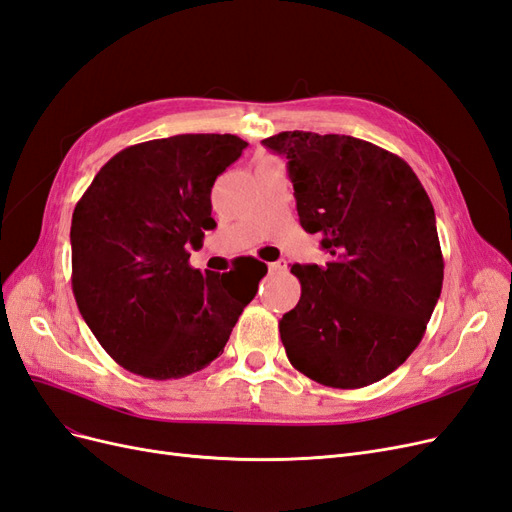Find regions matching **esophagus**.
<instances>
[{"label":"esophagus","mask_w":512,"mask_h":512,"mask_svg":"<svg viewBox=\"0 0 512 512\" xmlns=\"http://www.w3.org/2000/svg\"><path fill=\"white\" fill-rule=\"evenodd\" d=\"M269 269H271V271H286V269H288V260H277V262H271Z\"/></svg>","instance_id":"34e87169"}]
</instances>
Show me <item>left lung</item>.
<instances>
[{
	"instance_id": "left-lung-1",
	"label": "left lung",
	"mask_w": 512,
	"mask_h": 512,
	"mask_svg": "<svg viewBox=\"0 0 512 512\" xmlns=\"http://www.w3.org/2000/svg\"><path fill=\"white\" fill-rule=\"evenodd\" d=\"M299 222L327 265H292L301 299L280 320L288 361L333 389H361L421 344L444 280L436 213L395 153L344 134L280 132Z\"/></svg>"
}]
</instances>
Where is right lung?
<instances>
[{
	"mask_svg": "<svg viewBox=\"0 0 512 512\" xmlns=\"http://www.w3.org/2000/svg\"><path fill=\"white\" fill-rule=\"evenodd\" d=\"M247 147L235 134H179L108 160L72 213V292L87 327L136 376H190L224 352L256 297L258 260L228 273L190 267L211 188Z\"/></svg>",
	"mask_w": 512,
	"mask_h": 512,
	"instance_id": "right-lung-1",
	"label": "right lung"
}]
</instances>
